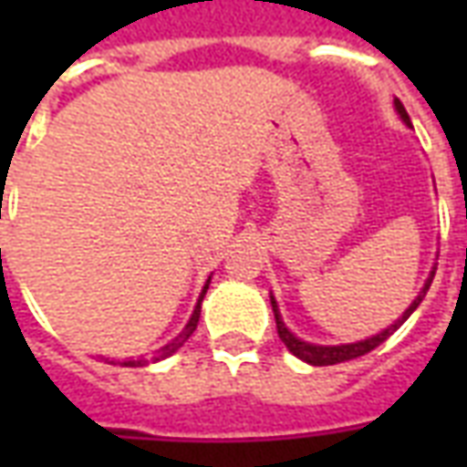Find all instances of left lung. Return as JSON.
<instances>
[{
  "label": "left lung",
  "instance_id": "left-lung-1",
  "mask_svg": "<svg viewBox=\"0 0 467 467\" xmlns=\"http://www.w3.org/2000/svg\"><path fill=\"white\" fill-rule=\"evenodd\" d=\"M395 109H398V115H400V119L408 127H410V117H408V112H405V107H402L400 99H395ZM435 265H432L431 275H428V280H425V285H422V290L418 293V297L412 300L410 307L405 310V313L395 320V323L390 325V327H385L382 333L372 335V337H365V340H358V343H348V345H315V343H305V340H300L297 335H293L290 330H287V325L283 323V315H280V310H277V303H275V297L270 295V303H273V313H275V323H277V335H280V340L285 343V348L293 352L295 358H300L303 362H307V365H337V362H345V360H355V358H360V355H368L370 350H375L378 345L385 343L388 337H390L398 327H400L408 317H410L412 313H415V307L422 303V297H425V293L431 290V283L432 277H435Z\"/></svg>",
  "mask_w": 467,
  "mask_h": 467
}]
</instances>
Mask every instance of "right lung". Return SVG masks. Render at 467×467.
I'll return each mask as SVG.
<instances>
[{
  "label": "right lung",
  "mask_w": 467,
  "mask_h": 467,
  "mask_svg": "<svg viewBox=\"0 0 467 467\" xmlns=\"http://www.w3.org/2000/svg\"><path fill=\"white\" fill-rule=\"evenodd\" d=\"M207 287H210V280L204 283L202 293H200V300H197V305H194V313H192V317H190V323L184 325V330L180 335H177V337H174L172 343H167V345H164V348H160V350L154 352L152 362L164 360V358H170L172 352L180 350V348H182V345L187 343V340H190V335H192L194 330H197V323H200V307H202V297H204V293H207ZM147 362H150V360H144V358H140V360H124L122 365H127V368H140V365H147Z\"/></svg>",
  "instance_id": "1"
}]
</instances>
